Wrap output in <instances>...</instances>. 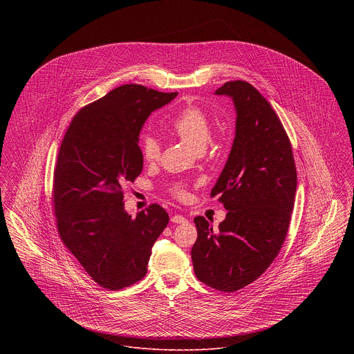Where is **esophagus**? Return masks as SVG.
Segmentation results:
<instances>
[{
  "label": "esophagus",
  "instance_id": "1",
  "mask_svg": "<svg viewBox=\"0 0 354 354\" xmlns=\"http://www.w3.org/2000/svg\"><path fill=\"white\" fill-rule=\"evenodd\" d=\"M171 221L175 223V224H182V223H185L187 219H185V216H182V215H174V216L171 218Z\"/></svg>",
  "mask_w": 354,
  "mask_h": 354
}]
</instances>
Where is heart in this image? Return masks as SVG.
Returning a JSON list of instances; mask_svg holds the SVG:
<instances>
[{
  "mask_svg": "<svg viewBox=\"0 0 354 354\" xmlns=\"http://www.w3.org/2000/svg\"><path fill=\"white\" fill-rule=\"evenodd\" d=\"M171 130L183 143L194 151H203L211 138V122L207 114L199 107H185L182 110L171 123ZM140 153L143 159L149 163L155 162L159 158L160 146L158 140L151 136L146 135L142 138L139 143ZM171 192L176 198H185V185L182 183H175L171 185Z\"/></svg>",
  "mask_w": 354,
  "mask_h": 354,
  "instance_id": "1",
  "label": "heart"
}]
</instances>
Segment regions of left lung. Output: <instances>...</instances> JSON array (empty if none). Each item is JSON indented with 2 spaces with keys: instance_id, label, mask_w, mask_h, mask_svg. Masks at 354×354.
Listing matches in <instances>:
<instances>
[{
  "instance_id": "obj_1",
  "label": "left lung",
  "mask_w": 354,
  "mask_h": 354,
  "mask_svg": "<svg viewBox=\"0 0 354 354\" xmlns=\"http://www.w3.org/2000/svg\"><path fill=\"white\" fill-rule=\"evenodd\" d=\"M215 94L231 97L235 139L211 196L228 211L214 230L194 221L191 250L196 277L221 292H235L268 270L286 240L295 204L297 174L290 140L276 113L252 84L231 81Z\"/></svg>"
}]
</instances>
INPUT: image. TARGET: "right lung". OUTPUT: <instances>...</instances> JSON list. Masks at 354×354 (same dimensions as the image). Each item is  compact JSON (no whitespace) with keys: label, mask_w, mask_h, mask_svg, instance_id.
Returning a JSON list of instances; mask_svg holds the SVG:
<instances>
[{"label":"right lung","mask_w":354,"mask_h":354,"mask_svg":"<svg viewBox=\"0 0 354 354\" xmlns=\"http://www.w3.org/2000/svg\"><path fill=\"white\" fill-rule=\"evenodd\" d=\"M176 95L119 86L82 107L61 143L53 182L58 232L102 288L119 290L142 280L152 245L169 223L159 204L131 218L122 188L143 169L138 142L146 119Z\"/></svg>","instance_id":"add662e5"}]
</instances>
